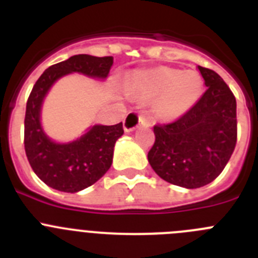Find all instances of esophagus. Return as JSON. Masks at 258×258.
<instances>
[{
	"instance_id": "esophagus-1",
	"label": "esophagus",
	"mask_w": 258,
	"mask_h": 258,
	"mask_svg": "<svg viewBox=\"0 0 258 258\" xmlns=\"http://www.w3.org/2000/svg\"><path fill=\"white\" fill-rule=\"evenodd\" d=\"M141 124H145V125H150L149 121L146 120L145 116L140 115V113L134 112V111H132V112H129L126 115V117L124 118V131L126 132V133H129V132H133L134 129H137V127L140 126Z\"/></svg>"
}]
</instances>
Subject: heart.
I'll list each match as a JSON object with an SVG mask.
<instances>
[{"label": "heart", "instance_id": "heart-1", "mask_svg": "<svg viewBox=\"0 0 258 258\" xmlns=\"http://www.w3.org/2000/svg\"><path fill=\"white\" fill-rule=\"evenodd\" d=\"M125 92L133 97L155 98V115L163 120H175L199 101L203 81L195 71L157 67L134 74L125 84Z\"/></svg>", "mask_w": 258, "mask_h": 258}]
</instances>
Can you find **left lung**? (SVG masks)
I'll return each instance as SVG.
<instances>
[{"mask_svg":"<svg viewBox=\"0 0 258 258\" xmlns=\"http://www.w3.org/2000/svg\"><path fill=\"white\" fill-rule=\"evenodd\" d=\"M207 86L198 103L174 122L154 126L149 163L160 178L184 188L216 179L236 145V101L218 74L198 66Z\"/></svg>","mask_w":258,"mask_h":258,"instance_id":"left-lung-1","label":"left lung"}]
</instances>
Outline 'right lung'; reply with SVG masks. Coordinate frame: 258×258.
<instances>
[{
  "label": "right lung",
  "instance_id": "obj_1",
  "mask_svg": "<svg viewBox=\"0 0 258 258\" xmlns=\"http://www.w3.org/2000/svg\"><path fill=\"white\" fill-rule=\"evenodd\" d=\"M112 64V56L79 54L45 70L32 89L24 118V147L33 172L49 187L79 192L102 178L112 164L115 143L124 134L122 122L92 125L71 142L51 140L41 124L45 97L59 79L81 74L103 81Z\"/></svg>",
  "mask_w": 258,
  "mask_h": 258
}]
</instances>
